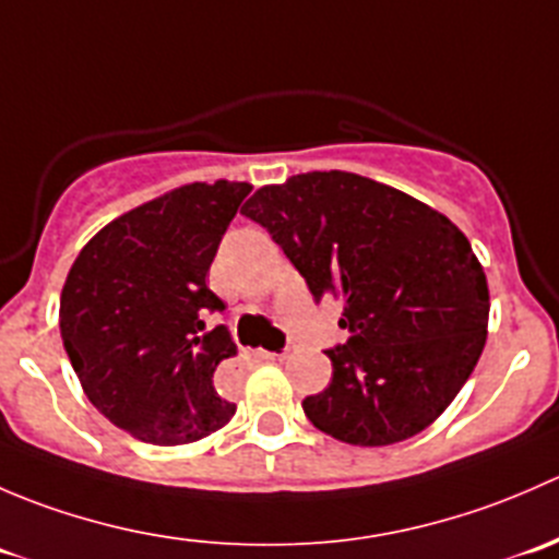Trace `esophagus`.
I'll list each match as a JSON object with an SVG mask.
<instances>
[{
	"label": "esophagus",
	"instance_id": "34e87169",
	"mask_svg": "<svg viewBox=\"0 0 559 559\" xmlns=\"http://www.w3.org/2000/svg\"><path fill=\"white\" fill-rule=\"evenodd\" d=\"M257 357L259 359H270V362H273V359H281V354H275V352H257Z\"/></svg>",
	"mask_w": 559,
	"mask_h": 559
}]
</instances>
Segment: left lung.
<instances>
[{
  "mask_svg": "<svg viewBox=\"0 0 559 559\" xmlns=\"http://www.w3.org/2000/svg\"><path fill=\"white\" fill-rule=\"evenodd\" d=\"M300 270L313 300L343 302L332 381L302 400L326 436L389 447L430 427L471 379L489 289L465 235L405 191L330 170L262 186L243 205Z\"/></svg>",
  "mask_w": 559,
  "mask_h": 559,
  "instance_id": "left-lung-1",
  "label": "left lung"
}]
</instances>
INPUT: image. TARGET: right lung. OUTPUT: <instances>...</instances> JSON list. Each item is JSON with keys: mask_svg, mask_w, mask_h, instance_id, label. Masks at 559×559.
<instances>
[{"mask_svg": "<svg viewBox=\"0 0 559 559\" xmlns=\"http://www.w3.org/2000/svg\"><path fill=\"white\" fill-rule=\"evenodd\" d=\"M251 183H186L99 229L67 273L59 326L94 408L123 432L180 447L222 430L235 403L213 379L238 354L205 275Z\"/></svg>", "mask_w": 559, "mask_h": 559, "instance_id": "1", "label": "right lung"}]
</instances>
